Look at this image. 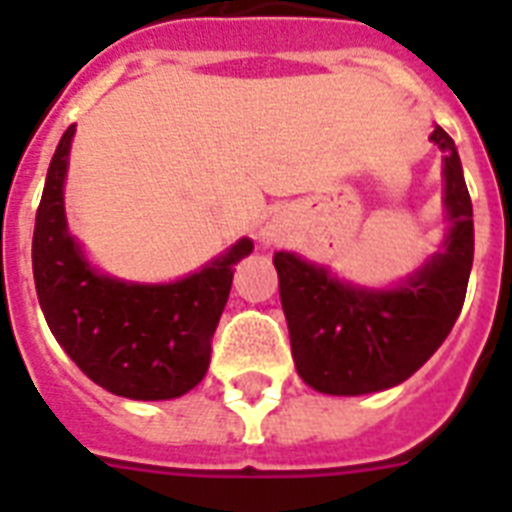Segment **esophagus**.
<instances>
[{"label":"esophagus","mask_w":512,"mask_h":512,"mask_svg":"<svg viewBox=\"0 0 512 512\" xmlns=\"http://www.w3.org/2000/svg\"><path fill=\"white\" fill-rule=\"evenodd\" d=\"M265 239H271V233H265Z\"/></svg>","instance_id":"obj_1"}]
</instances>
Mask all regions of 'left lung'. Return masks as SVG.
<instances>
[{"label": "left lung", "instance_id": "1", "mask_svg": "<svg viewBox=\"0 0 512 512\" xmlns=\"http://www.w3.org/2000/svg\"><path fill=\"white\" fill-rule=\"evenodd\" d=\"M430 140L444 151L449 215L438 252L393 289H364L329 268L276 252L281 308L297 374L329 396H364L412 377L452 332L473 268V204L454 140L441 127Z\"/></svg>", "mask_w": 512, "mask_h": 512}]
</instances>
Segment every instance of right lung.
I'll list each match as a JSON object with an SVG mask.
<instances>
[{
    "instance_id": "right-lung-1",
    "label": "right lung",
    "mask_w": 512,
    "mask_h": 512,
    "mask_svg": "<svg viewBox=\"0 0 512 512\" xmlns=\"http://www.w3.org/2000/svg\"><path fill=\"white\" fill-rule=\"evenodd\" d=\"M74 132L71 124L55 148L36 209L31 263L44 319L71 361L108 393L135 401L183 396L207 374L233 265L255 244L236 241L172 284H127L98 273L66 225L63 183Z\"/></svg>"
}]
</instances>
